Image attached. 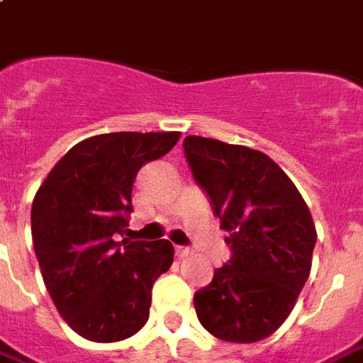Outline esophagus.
Returning a JSON list of instances; mask_svg holds the SVG:
<instances>
[{
  "label": "esophagus",
  "mask_w": 363,
  "mask_h": 363,
  "mask_svg": "<svg viewBox=\"0 0 363 363\" xmlns=\"http://www.w3.org/2000/svg\"><path fill=\"white\" fill-rule=\"evenodd\" d=\"M191 254V250L187 247V245H177L176 247V255L182 259V257H187V255Z\"/></svg>",
  "instance_id": "34e87169"
}]
</instances>
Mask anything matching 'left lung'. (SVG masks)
Wrapping results in <instances>:
<instances>
[{
  "label": "left lung",
  "instance_id": "1",
  "mask_svg": "<svg viewBox=\"0 0 363 363\" xmlns=\"http://www.w3.org/2000/svg\"><path fill=\"white\" fill-rule=\"evenodd\" d=\"M184 152L232 252L196 291L198 320L225 342H259L286 322L308 281L318 240L312 213L264 152L199 135H187Z\"/></svg>",
  "mask_w": 363,
  "mask_h": 363
}]
</instances>
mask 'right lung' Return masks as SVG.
I'll list each match as a JSON object with an SVG mask.
<instances>
[{"mask_svg": "<svg viewBox=\"0 0 363 363\" xmlns=\"http://www.w3.org/2000/svg\"><path fill=\"white\" fill-rule=\"evenodd\" d=\"M179 131L101 133L74 145L51 169L31 206V238L57 312L91 342H119L150 318L153 281L169 269L167 240L130 242L131 187Z\"/></svg>", "mask_w": 363, "mask_h": 363, "instance_id": "add662e5", "label": "right lung"}]
</instances>
